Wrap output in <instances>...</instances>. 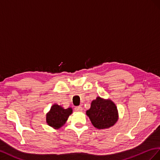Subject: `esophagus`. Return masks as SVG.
<instances>
[{
    "label": "esophagus",
    "instance_id": "34e87169",
    "mask_svg": "<svg viewBox=\"0 0 160 160\" xmlns=\"http://www.w3.org/2000/svg\"><path fill=\"white\" fill-rule=\"evenodd\" d=\"M74 110H75L76 111L81 112V111H82V110H83V108L81 106H78V107H76L74 108Z\"/></svg>",
    "mask_w": 160,
    "mask_h": 160
}]
</instances>
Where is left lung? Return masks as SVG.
<instances>
[{
  "label": "left lung",
  "mask_w": 160,
  "mask_h": 160,
  "mask_svg": "<svg viewBox=\"0 0 160 160\" xmlns=\"http://www.w3.org/2000/svg\"><path fill=\"white\" fill-rule=\"evenodd\" d=\"M92 125L98 129L112 127L118 119L116 104L111 99L97 97L91 102L90 108L86 112Z\"/></svg>",
  "instance_id": "1"
}]
</instances>
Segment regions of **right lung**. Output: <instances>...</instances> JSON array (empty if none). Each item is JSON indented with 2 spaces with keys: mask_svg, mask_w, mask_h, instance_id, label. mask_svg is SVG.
<instances>
[{
  "mask_svg": "<svg viewBox=\"0 0 160 160\" xmlns=\"http://www.w3.org/2000/svg\"><path fill=\"white\" fill-rule=\"evenodd\" d=\"M72 113V108H63L62 106L54 104L46 114L48 125L55 129H60L65 125L69 116Z\"/></svg>",
  "mask_w": 160,
  "mask_h": 160,
  "instance_id": "obj_1",
  "label": "right lung"
}]
</instances>
